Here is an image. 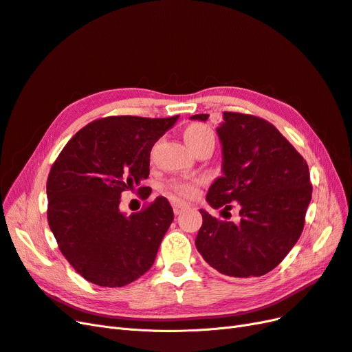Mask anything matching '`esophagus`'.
Instances as JSON below:
<instances>
[{
	"instance_id": "esophagus-1",
	"label": "esophagus",
	"mask_w": 352,
	"mask_h": 352,
	"mask_svg": "<svg viewBox=\"0 0 352 352\" xmlns=\"http://www.w3.org/2000/svg\"><path fill=\"white\" fill-rule=\"evenodd\" d=\"M188 208H189V206L185 204V202H176V204L173 206V211H175L176 216H177V214H182V212H184L185 210H188Z\"/></svg>"
}]
</instances>
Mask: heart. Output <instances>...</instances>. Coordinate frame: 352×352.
Instances as JSON below:
<instances>
[{"mask_svg":"<svg viewBox=\"0 0 352 352\" xmlns=\"http://www.w3.org/2000/svg\"><path fill=\"white\" fill-rule=\"evenodd\" d=\"M184 140L190 150H195L198 145L206 141H212V132L204 124H190L184 131ZM199 184L198 179H184L173 180L170 182V189H173L176 194L182 197H194L197 192V185Z\"/></svg>","mask_w":352,"mask_h":352,"instance_id":"1","label":"heart"}]
</instances>
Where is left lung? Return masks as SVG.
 <instances>
[{
  "mask_svg": "<svg viewBox=\"0 0 352 352\" xmlns=\"http://www.w3.org/2000/svg\"><path fill=\"white\" fill-rule=\"evenodd\" d=\"M190 119L207 122L208 114ZM216 132L223 175L206 199L221 212L238 202L241 219L219 220L199 210L197 250L221 274L258 278L273 270L301 236L311 201L310 170L286 138L260 117L225 111Z\"/></svg>",
  "mask_w": 352,
  "mask_h": 352,
  "instance_id": "8db88e82",
  "label": "left lung"
}]
</instances>
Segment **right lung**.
Here are the masks:
<instances>
[{
    "label": "right lung",
    "instance_id": "obj_1",
    "mask_svg": "<svg viewBox=\"0 0 352 352\" xmlns=\"http://www.w3.org/2000/svg\"><path fill=\"white\" fill-rule=\"evenodd\" d=\"M177 119L113 116L95 120L72 138L52 164L48 225L61 254L82 278L120 287L151 269L173 208L157 197L145 210L126 216L119 208L120 195L150 175L151 148Z\"/></svg>",
    "mask_w": 352,
    "mask_h": 352
}]
</instances>
